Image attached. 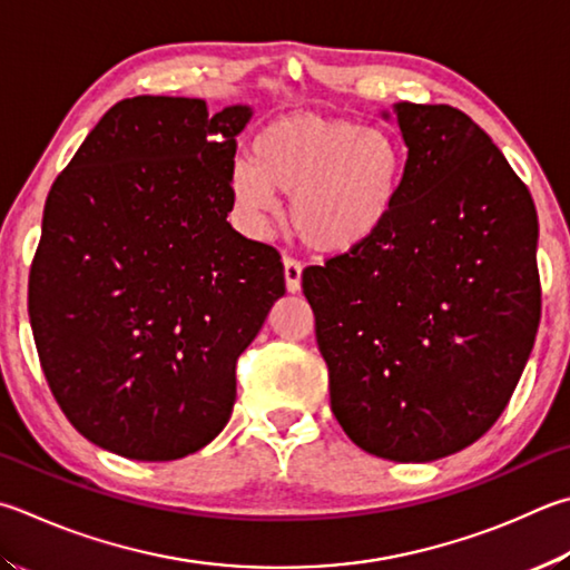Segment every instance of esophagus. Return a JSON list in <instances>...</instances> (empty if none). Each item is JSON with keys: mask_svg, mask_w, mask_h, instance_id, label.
<instances>
[{"mask_svg": "<svg viewBox=\"0 0 570 570\" xmlns=\"http://www.w3.org/2000/svg\"><path fill=\"white\" fill-rule=\"evenodd\" d=\"M302 272H304V264L298 262V258L284 256V278H286V288L292 294L302 288Z\"/></svg>", "mask_w": 570, "mask_h": 570, "instance_id": "esophagus-1", "label": "esophagus"}]
</instances>
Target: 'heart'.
<instances>
[{
	"label": "heart",
	"instance_id": "obj_1",
	"mask_svg": "<svg viewBox=\"0 0 570 570\" xmlns=\"http://www.w3.org/2000/svg\"><path fill=\"white\" fill-rule=\"evenodd\" d=\"M401 179L403 151L389 131L292 114L256 134L252 161L232 169V196L254 226L276 216V191L292 196L288 222L298 239L314 252L341 254L384 229Z\"/></svg>",
	"mask_w": 570,
	"mask_h": 570
}]
</instances>
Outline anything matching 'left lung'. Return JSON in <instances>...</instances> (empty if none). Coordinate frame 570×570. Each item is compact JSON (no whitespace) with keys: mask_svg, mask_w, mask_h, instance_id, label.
I'll return each instance as SVG.
<instances>
[{"mask_svg":"<svg viewBox=\"0 0 570 570\" xmlns=\"http://www.w3.org/2000/svg\"><path fill=\"white\" fill-rule=\"evenodd\" d=\"M409 147L374 239L306 266L302 288L346 436L389 461H436L489 431L541 324L529 186L449 105H396Z\"/></svg>","mask_w":570,"mask_h":570,"instance_id":"left-lung-1","label":"left lung"}]
</instances>
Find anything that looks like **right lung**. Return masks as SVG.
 <instances>
[{"label": "right lung", "instance_id": "add662e5", "mask_svg": "<svg viewBox=\"0 0 570 570\" xmlns=\"http://www.w3.org/2000/svg\"><path fill=\"white\" fill-rule=\"evenodd\" d=\"M249 107L114 105L51 184L29 272L41 371L71 426L137 461L219 436L236 361L284 296L274 246L232 229Z\"/></svg>", "mask_w": 570, "mask_h": 570}]
</instances>
